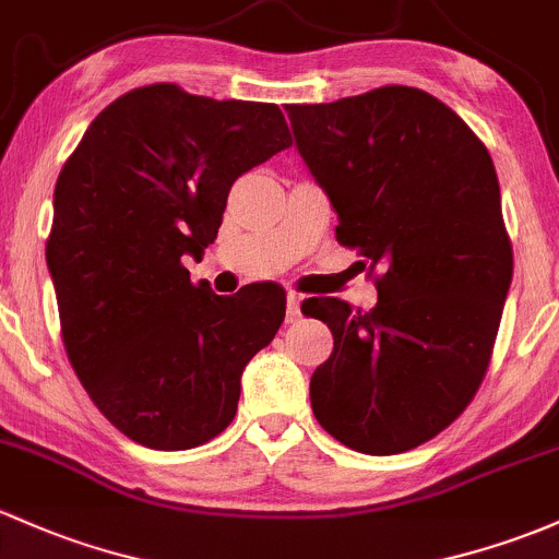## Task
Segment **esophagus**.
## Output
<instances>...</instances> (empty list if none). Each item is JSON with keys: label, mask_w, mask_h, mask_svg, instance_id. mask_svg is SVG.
<instances>
[{"label": "esophagus", "mask_w": 559, "mask_h": 559, "mask_svg": "<svg viewBox=\"0 0 559 559\" xmlns=\"http://www.w3.org/2000/svg\"><path fill=\"white\" fill-rule=\"evenodd\" d=\"M285 320L290 322H298L301 320V296L298 293H287V311H285Z\"/></svg>", "instance_id": "esophagus-1"}]
</instances>
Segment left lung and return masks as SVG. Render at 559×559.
Returning a JSON list of instances; mask_svg holds the SVG:
<instances>
[{"label":"left lung","instance_id":"8db88e82","mask_svg":"<svg viewBox=\"0 0 559 559\" xmlns=\"http://www.w3.org/2000/svg\"><path fill=\"white\" fill-rule=\"evenodd\" d=\"M301 159L338 215L335 237L381 263L378 304L309 298L333 354L311 411L346 448H418L464 413L488 370L512 285V245L488 148L416 87L290 106Z\"/></svg>","mask_w":559,"mask_h":559}]
</instances>
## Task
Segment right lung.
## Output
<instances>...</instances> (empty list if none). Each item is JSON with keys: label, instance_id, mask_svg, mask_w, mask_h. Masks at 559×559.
<instances>
[{"label": "right lung", "instance_id": "add662e5", "mask_svg": "<svg viewBox=\"0 0 559 559\" xmlns=\"http://www.w3.org/2000/svg\"><path fill=\"white\" fill-rule=\"evenodd\" d=\"M290 146L280 106L181 87L130 90L63 165L47 269L66 354L98 411L154 450H189L231 424L242 370L272 344L285 293L215 296L183 258L218 237L242 173Z\"/></svg>", "mask_w": 559, "mask_h": 559}]
</instances>
